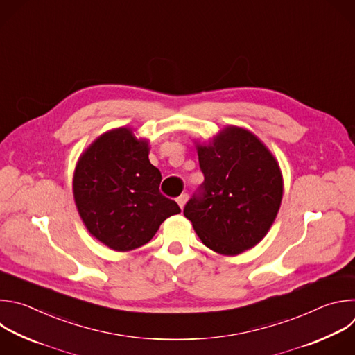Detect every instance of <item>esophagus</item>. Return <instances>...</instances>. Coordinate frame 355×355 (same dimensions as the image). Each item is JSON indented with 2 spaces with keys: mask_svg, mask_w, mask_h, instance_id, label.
I'll list each match as a JSON object with an SVG mask.
<instances>
[{
  "mask_svg": "<svg viewBox=\"0 0 355 355\" xmlns=\"http://www.w3.org/2000/svg\"><path fill=\"white\" fill-rule=\"evenodd\" d=\"M187 200H188V193H181V195L177 198V203L180 205V207H181V209L185 206Z\"/></svg>",
  "mask_w": 355,
  "mask_h": 355,
  "instance_id": "obj_1",
  "label": "esophagus"
}]
</instances>
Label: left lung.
Segmentation results:
<instances>
[{
    "mask_svg": "<svg viewBox=\"0 0 355 355\" xmlns=\"http://www.w3.org/2000/svg\"><path fill=\"white\" fill-rule=\"evenodd\" d=\"M196 149L205 181L184 216L207 248L239 255L265 237L277 216L283 198L279 163L252 132L232 125Z\"/></svg>",
    "mask_w": 355,
    "mask_h": 355,
    "instance_id": "left-lung-1",
    "label": "left lung"
}]
</instances>
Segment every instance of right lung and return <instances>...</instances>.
<instances>
[{"instance_id": "right-lung-1", "label": "right lung", "mask_w": 355, "mask_h": 355, "mask_svg": "<svg viewBox=\"0 0 355 355\" xmlns=\"http://www.w3.org/2000/svg\"><path fill=\"white\" fill-rule=\"evenodd\" d=\"M162 174L149 162V142L130 128L100 135L79 157L73 198L87 231L114 251L149 243L160 224L181 211L162 195Z\"/></svg>"}]
</instances>
